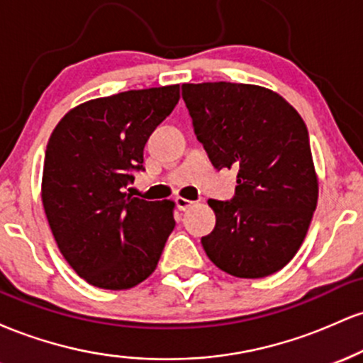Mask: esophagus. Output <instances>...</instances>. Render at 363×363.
Returning a JSON list of instances; mask_svg holds the SVG:
<instances>
[{
    "mask_svg": "<svg viewBox=\"0 0 363 363\" xmlns=\"http://www.w3.org/2000/svg\"><path fill=\"white\" fill-rule=\"evenodd\" d=\"M176 205H177V208L181 211H186L187 208H191L194 205L193 201H189V199H186V198H181V196H179V198H176Z\"/></svg>",
    "mask_w": 363,
    "mask_h": 363,
    "instance_id": "esophagus-1",
    "label": "esophagus"
}]
</instances>
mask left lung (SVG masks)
I'll list each match as a JSON object with an SVG mask.
<instances>
[{
	"mask_svg": "<svg viewBox=\"0 0 363 363\" xmlns=\"http://www.w3.org/2000/svg\"><path fill=\"white\" fill-rule=\"evenodd\" d=\"M194 133L216 169H239L232 201L208 199L216 215L201 237L215 266L264 278L291 261L318 206L309 133L277 91L247 83H184Z\"/></svg>",
	"mask_w": 363,
	"mask_h": 363,
	"instance_id": "1",
	"label": "left lung"
}]
</instances>
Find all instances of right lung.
<instances>
[{
  "label": "right lung",
  "instance_id": "1",
  "mask_svg": "<svg viewBox=\"0 0 363 363\" xmlns=\"http://www.w3.org/2000/svg\"><path fill=\"white\" fill-rule=\"evenodd\" d=\"M179 97V85L121 91L73 107L54 128L44 211L65 259L90 285L128 290L155 272L176 225L174 201L131 198L126 186Z\"/></svg>",
  "mask_w": 363,
  "mask_h": 363
}]
</instances>
